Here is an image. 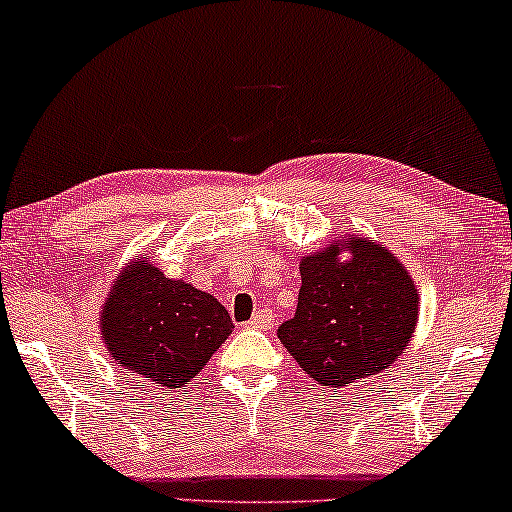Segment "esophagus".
Segmentation results:
<instances>
[{
	"label": "esophagus",
	"instance_id": "esophagus-1",
	"mask_svg": "<svg viewBox=\"0 0 512 512\" xmlns=\"http://www.w3.org/2000/svg\"><path fill=\"white\" fill-rule=\"evenodd\" d=\"M250 326L252 328H260V331H271V328L276 326V316H274V312H271V309H257L255 314H252V319H250Z\"/></svg>",
	"mask_w": 512,
	"mask_h": 512
}]
</instances>
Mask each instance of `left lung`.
I'll list each match as a JSON object with an SVG mask.
<instances>
[{
	"instance_id": "8db88e82",
	"label": "left lung",
	"mask_w": 512,
	"mask_h": 512,
	"mask_svg": "<svg viewBox=\"0 0 512 512\" xmlns=\"http://www.w3.org/2000/svg\"><path fill=\"white\" fill-rule=\"evenodd\" d=\"M300 262L302 286L293 319L278 340L304 373L326 387H349L383 373L409 345L418 321V293L390 250L354 238Z\"/></svg>"
}]
</instances>
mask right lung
<instances>
[{"instance_id": "obj_1", "label": "right lung", "mask_w": 512, "mask_h": 512, "mask_svg": "<svg viewBox=\"0 0 512 512\" xmlns=\"http://www.w3.org/2000/svg\"><path fill=\"white\" fill-rule=\"evenodd\" d=\"M231 328L234 321L215 297L172 281L148 260L129 264L101 312L113 359L132 380L165 390H186Z\"/></svg>"}]
</instances>
